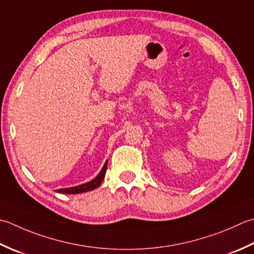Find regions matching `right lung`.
Returning <instances> with one entry per match:
<instances>
[{"instance_id":"add662e5","label":"right lung","mask_w":254,"mask_h":254,"mask_svg":"<svg viewBox=\"0 0 254 254\" xmlns=\"http://www.w3.org/2000/svg\"><path fill=\"white\" fill-rule=\"evenodd\" d=\"M107 166H108V162H106V164H104V166L101 170V172L99 173V175L91 182H88L86 184H82V185L74 186L70 188H63V190H58L57 191L61 193H80V192L96 190L97 187L101 185L102 181L104 180V176H106V172H107Z\"/></svg>"}]
</instances>
